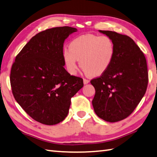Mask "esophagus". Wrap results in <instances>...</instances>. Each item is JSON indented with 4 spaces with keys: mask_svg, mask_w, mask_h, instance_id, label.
Wrapping results in <instances>:
<instances>
[{
    "mask_svg": "<svg viewBox=\"0 0 157 157\" xmlns=\"http://www.w3.org/2000/svg\"><path fill=\"white\" fill-rule=\"evenodd\" d=\"M89 83V80L87 79H84V84H87Z\"/></svg>",
    "mask_w": 157,
    "mask_h": 157,
    "instance_id": "obj_1",
    "label": "esophagus"
}]
</instances>
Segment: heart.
<instances>
[{
  "label": "heart",
  "instance_id": "obj_1",
  "mask_svg": "<svg viewBox=\"0 0 157 157\" xmlns=\"http://www.w3.org/2000/svg\"><path fill=\"white\" fill-rule=\"evenodd\" d=\"M69 49H64L63 58L66 69L75 75L78 63L85 73L92 77L103 74L109 69L115 55V45L108 36L87 34L74 39Z\"/></svg>",
  "mask_w": 157,
  "mask_h": 157
}]
</instances>
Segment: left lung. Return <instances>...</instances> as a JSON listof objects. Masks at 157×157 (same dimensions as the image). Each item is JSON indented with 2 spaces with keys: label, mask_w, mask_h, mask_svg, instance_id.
Masks as SVG:
<instances>
[{
  "label": "left lung",
  "mask_w": 157,
  "mask_h": 157,
  "mask_svg": "<svg viewBox=\"0 0 157 157\" xmlns=\"http://www.w3.org/2000/svg\"><path fill=\"white\" fill-rule=\"evenodd\" d=\"M112 39L115 55L111 65L90 81L95 88L94 112L107 122L121 121L134 111L146 93L148 73L145 56L129 36L99 30Z\"/></svg>",
  "instance_id": "1"
}]
</instances>
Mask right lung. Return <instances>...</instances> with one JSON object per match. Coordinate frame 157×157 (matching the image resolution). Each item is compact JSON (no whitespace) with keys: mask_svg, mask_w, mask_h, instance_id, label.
<instances>
[{"mask_svg":"<svg viewBox=\"0 0 157 157\" xmlns=\"http://www.w3.org/2000/svg\"><path fill=\"white\" fill-rule=\"evenodd\" d=\"M75 28L55 27L34 36L15 57L10 83L15 101L40 123L54 125L68 114L83 79L64 68L63 44Z\"/></svg>","mask_w":157,"mask_h":157,"instance_id":"add662e5","label":"right lung"}]
</instances>
